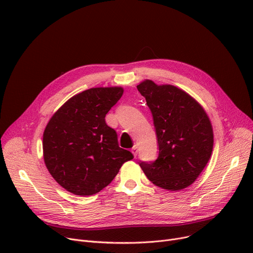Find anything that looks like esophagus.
Returning <instances> with one entry per match:
<instances>
[{"label": "esophagus", "mask_w": 253, "mask_h": 253, "mask_svg": "<svg viewBox=\"0 0 253 253\" xmlns=\"http://www.w3.org/2000/svg\"><path fill=\"white\" fill-rule=\"evenodd\" d=\"M131 153L133 154L134 157H136V155H137V153H138V151H137V145H136V144L133 145V148L131 149Z\"/></svg>", "instance_id": "esophagus-1"}]
</instances>
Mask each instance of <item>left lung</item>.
<instances>
[{"label": "left lung", "instance_id": "8db88e82", "mask_svg": "<svg viewBox=\"0 0 253 253\" xmlns=\"http://www.w3.org/2000/svg\"><path fill=\"white\" fill-rule=\"evenodd\" d=\"M151 110L159 145L154 162L139 161L158 187L180 191L191 185L208 163L213 149L210 120L192 96L172 85L145 80L137 85Z\"/></svg>", "mask_w": 253, "mask_h": 253}]
</instances>
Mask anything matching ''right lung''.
<instances>
[{"label":"right lung","instance_id":"obj_1","mask_svg":"<svg viewBox=\"0 0 253 253\" xmlns=\"http://www.w3.org/2000/svg\"><path fill=\"white\" fill-rule=\"evenodd\" d=\"M121 87H99L73 96L52 116L43 134L46 167L62 188L91 196L110 184L133 159L119 147L105 115L123 95Z\"/></svg>","mask_w":253,"mask_h":253}]
</instances>
